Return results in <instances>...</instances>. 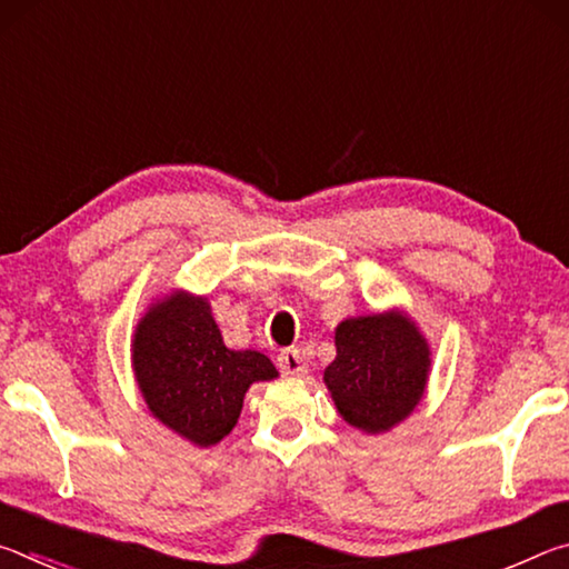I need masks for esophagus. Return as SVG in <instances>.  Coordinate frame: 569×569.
<instances>
[{"label":"esophagus","instance_id":"1","mask_svg":"<svg viewBox=\"0 0 569 569\" xmlns=\"http://www.w3.org/2000/svg\"><path fill=\"white\" fill-rule=\"evenodd\" d=\"M278 369H281L286 377H301L306 373V361L298 349H283L278 353Z\"/></svg>","mask_w":569,"mask_h":569}]
</instances>
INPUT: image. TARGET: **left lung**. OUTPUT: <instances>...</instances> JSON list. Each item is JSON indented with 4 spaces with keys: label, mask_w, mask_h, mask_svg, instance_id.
<instances>
[{
    "label": "left lung",
    "mask_w": 569,
    "mask_h": 569,
    "mask_svg": "<svg viewBox=\"0 0 569 569\" xmlns=\"http://www.w3.org/2000/svg\"><path fill=\"white\" fill-rule=\"evenodd\" d=\"M429 346L409 319L377 313L336 329V359L323 381L341 417L363 431H387L417 407L429 373Z\"/></svg>",
    "instance_id": "left-lung-1"
}]
</instances>
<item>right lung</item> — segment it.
Masks as SVG:
<instances>
[{
    "label": "right lung",
    "instance_id": "add662e5",
    "mask_svg": "<svg viewBox=\"0 0 569 569\" xmlns=\"http://www.w3.org/2000/svg\"><path fill=\"white\" fill-rule=\"evenodd\" d=\"M132 363L148 409L198 447L230 435L253 381L278 377L258 351H230L206 298L176 293L152 306L132 341Z\"/></svg>",
    "mask_w": 569,
    "mask_h": 569
}]
</instances>
